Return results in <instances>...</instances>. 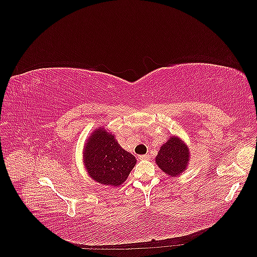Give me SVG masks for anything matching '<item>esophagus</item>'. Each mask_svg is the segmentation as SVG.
I'll return each instance as SVG.
<instances>
[{"label": "esophagus", "mask_w": 257, "mask_h": 257, "mask_svg": "<svg viewBox=\"0 0 257 257\" xmlns=\"http://www.w3.org/2000/svg\"><path fill=\"white\" fill-rule=\"evenodd\" d=\"M138 159H139V160H147V159H149V154H143V155H139Z\"/></svg>", "instance_id": "34e87169"}]
</instances>
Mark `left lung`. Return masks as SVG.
Instances as JSON below:
<instances>
[{
  "mask_svg": "<svg viewBox=\"0 0 257 257\" xmlns=\"http://www.w3.org/2000/svg\"><path fill=\"white\" fill-rule=\"evenodd\" d=\"M189 153L188 147L180 139L170 137L169 141L161 147L155 161L163 172L175 177L181 174L188 165Z\"/></svg>",
  "mask_w": 257,
  "mask_h": 257,
  "instance_id": "8db88e82",
  "label": "left lung"
}]
</instances>
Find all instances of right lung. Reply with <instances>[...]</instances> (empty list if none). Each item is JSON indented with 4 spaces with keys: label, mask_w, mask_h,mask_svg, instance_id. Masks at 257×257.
<instances>
[{
    "label": "right lung",
    "mask_w": 257,
    "mask_h": 257,
    "mask_svg": "<svg viewBox=\"0 0 257 257\" xmlns=\"http://www.w3.org/2000/svg\"><path fill=\"white\" fill-rule=\"evenodd\" d=\"M84 165L93 180L118 186L126 180L136 164V158L115 142L104 128L96 130L85 145Z\"/></svg>",
    "instance_id": "right-lung-1"
}]
</instances>
